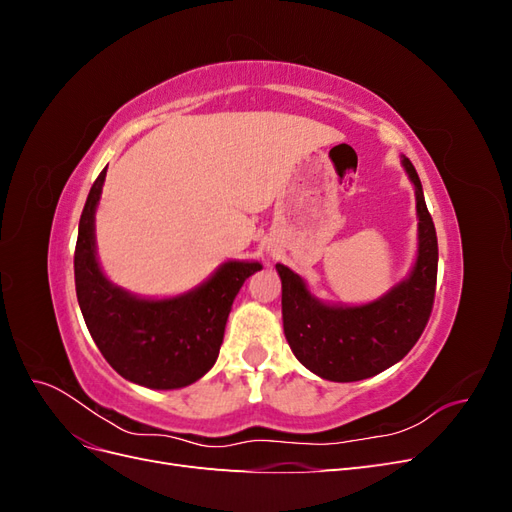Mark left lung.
Masks as SVG:
<instances>
[{"label":"left lung","instance_id":"obj_1","mask_svg":"<svg viewBox=\"0 0 512 512\" xmlns=\"http://www.w3.org/2000/svg\"><path fill=\"white\" fill-rule=\"evenodd\" d=\"M401 166L414 185L418 243L406 280L363 305L324 303L305 280L277 262L282 280L284 335L299 363L331 382H356L399 363L418 342L429 320L438 277V237L425 205L416 168Z\"/></svg>","mask_w":512,"mask_h":512}]
</instances>
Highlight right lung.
Returning <instances> with one entry per match:
<instances>
[{
    "label": "right lung",
    "instance_id": "obj_1",
    "mask_svg": "<svg viewBox=\"0 0 512 512\" xmlns=\"http://www.w3.org/2000/svg\"><path fill=\"white\" fill-rule=\"evenodd\" d=\"M106 168L94 181L74 252L76 299L98 350L119 376L170 391L203 378L218 361L226 320L258 260H228L203 284L166 299H149L113 284L96 252V209Z\"/></svg>",
    "mask_w": 512,
    "mask_h": 512
}]
</instances>
